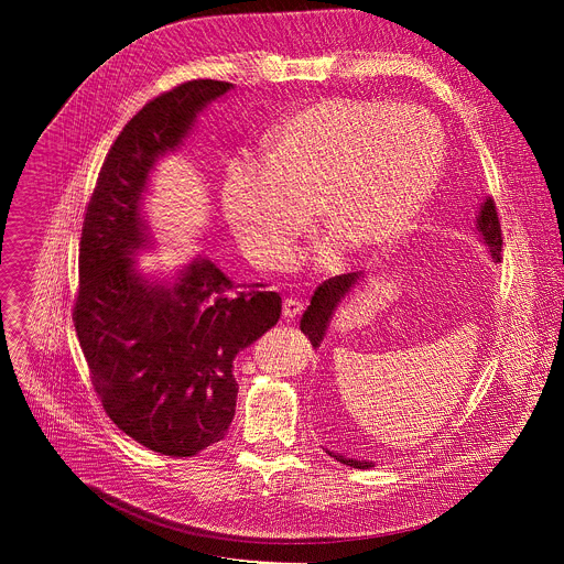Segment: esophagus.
Wrapping results in <instances>:
<instances>
[{
    "label": "esophagus",
    "mask_w": 564,
    "mask_h": 564,
    "mask_svg": "<svg viewBox=\"0 0 564 564\" xmlns=\"http://www.w3.org/2000/svg\"><path fill=\"white\" fill-rule=\"evenodd\" d=\"M301 312H303V303H301L299 299H294V296L283 299V316H285V318H294V316H299Z\"/></svg>",
    "instance_id": "obj_1"
}]
</instances>
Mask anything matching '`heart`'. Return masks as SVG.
<instances>
[{"label":"heart","mask_w":564,"mask_h":564,"mask_svg":"<svg viewBox=\"0 0 564 564\" xmlns=\"http://www.w3.org/2000/svg\"><path fill=\"white\" fill-rule=\"evenodd\" d=\"M263 155L268 165L229 160L220 205L243 252L274 268L292 259L312 229V209L357 252L397 243L440 185L446 138L420 107L333 98L270 129Z\"/></svg>","instance_id":"obj_1"}]
</instances>
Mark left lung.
Listing matches in <instances>:
<instances>
[{
  "mask_svg": "<svg viewBox=\"0 0 564 564\" xmlns=\"http://www.w3.org/2000/svg\"><path fill=\"white\" fill-rule=\"evenodd\" d=\"M477 229H479L481 238H485V243L489 246L491 257L496 261H500V257H502V238L505 236H502V225H500V216H498V207H496L494 198H487V203L481 205V212L477 216ZM359 276H361V272L339 274V276H333V279L324 281L314 290V296H312L307 310L303 312L301 326H299L301 333L310 339V344L314 348H318L321 339H324L326 328L330 324V318H333V312H335L337 303L350 292V288L357 283ZM333 457L337 462H341V464L352 466V468H370L372 466V462H357V459H348L344 455H333Z\"/></svg>",
  "mask_w": 564,
  "mask_h": 564,
  "instance_id": "obj_1",
  "label": "left lung"
}]
</instances>
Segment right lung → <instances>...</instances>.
<instances>
[{
  "label": "right lung",
  "mask_w": 564,
  "mask_h": 564,
  "mask_svg": "<svg viewBox=\"0 0 564 564\" xmlns=\"http://www.w3.org/2000/svg\"><path fill=\"white\" fill-rule=\"evenodd\" d=\"M231 89L192 79L149 100L111 144L79 238L73 324L109 420L138 444L194 457L234 420L231 361L281 316L263 283H234L198 259L170 285H151L131 254L147 243L140 194L158 155L178 147L196 113Z\"/></svg>",
  "instance_id": "right-lung-1"
}]
</instances>
